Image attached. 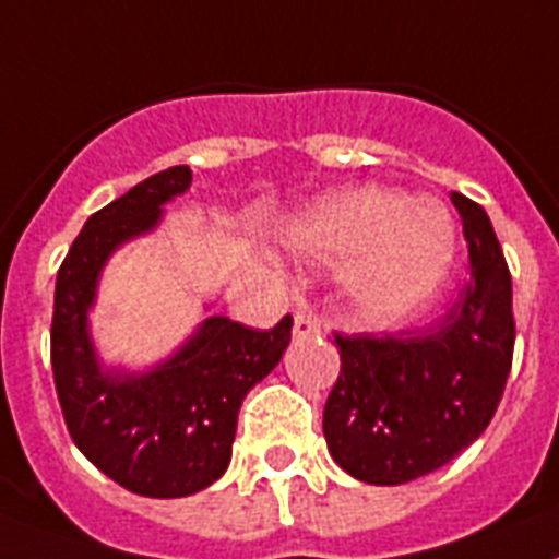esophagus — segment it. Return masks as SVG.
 <instances>
[{
	"mask_svg": "<svg viewBox=\"0 0 559 559\" xmlns=\"http://www.w3.org/2000/svg\"><path fill=\"white\" fill-rule=\"evenodd\" d=\"M317 333H319V322L311 317V313L308 311L294 313V336L308 338V336H317Z\"/></svg>",
	"mask_w": 559,
	"mask_h": 559,
	"instance_id": "34e87169",
	"label": "esophagus"
}]
</instances>
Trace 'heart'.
<instances>
[{"instance_id":"1","label":"heart","mask_w":559,"mask_h":559,"mask_svg":"<svg viewBox=\"0 0 559 559\" xmlns=\"http://www.w3.org/2000/svg\"><path fill=\"white\" fill-rule=\"evenodd\" d=\"M288 242L313 260H347V297L376 325L421 311L452 262L450 217L379 186H356L313 203L290 226Z\"/></svg>"}]
</instances>
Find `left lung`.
<instances>
[{
	"mask_svg": "<svg viewBox=\"0 0 559 559\" xmlns=\"http://www.w3.org/2000/svg\"><path fill=\"white\" fill-rule=\"evenodd\" d=\"M469 283L438 328L333 333L342 370L325 404L328 450L347 475L399 486L450 464L489 427L514 350L512 274L489 214L452 192Z\"/></svg>",
	"mask_w": 559,
	"mask_h": 559,
	"instance_id": "1",
	"label": "left lung"
}]
</instances>
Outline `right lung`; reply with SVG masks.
Wrapping results in <instances>:
<instances>
[{
	"instance_id": "obj_1",
	"label": "right lung",
	"mask_w": 559,
	"mask_h": 559,
	"mask_svg": "<svg viewBox=\"0 0 559 559\" xmlns=\"http://www.w3.org/2000/svg\"><path fill=\"white\" fill-rule=\"evenodd\" d=\"M189 183V166H169L132 186L84 223L56 276L50 361L70 438L90 464L143 498H186L221 478L242 399L280 365L294 325L283 317L271 331H254L209 317L150 373H104L87 328L104 262L152 231L164 203Z\"/></svg>"
}]
</instances>
